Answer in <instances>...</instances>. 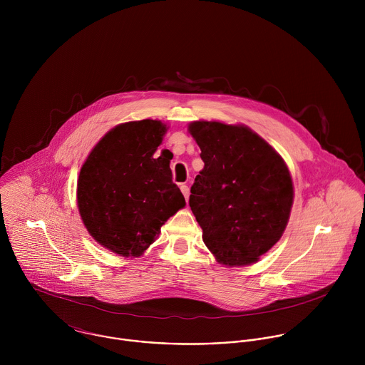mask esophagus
Here are the masks:
<instances>
[{
    "instance_id": "1",
    "label": "esophagus",
    "mask_w": 365,
    "mask_h": 365,
    "mask_svg": "<svg viewBox=\"0 0 365 365\" xmlns=\"http://www.w3.org/2000/svg\"><path fill=\"white\" fill-rule=\"evenodd\" d=\"M180 188H181V192H182V195L185 197V200H188V197H190V188H188V185L182 184Z\"/></svg>"
}]
</instances>
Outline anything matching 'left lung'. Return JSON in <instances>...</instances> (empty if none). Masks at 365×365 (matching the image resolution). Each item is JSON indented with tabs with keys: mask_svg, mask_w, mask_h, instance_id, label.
Masks as SVG:
<instances>
[{
	"mask_svg": "<svg viewBox=\"0 0 365 365\" xmlns=\"http://www.w3.org/2000/svg\"><path fill=\"white\" fill-rule=\"evenodd\" d=\"M188 130L205 163L190 195L204 243L225 265L256 262L289 219L294 187L285 161L245 125L197 120Z\"/></svg>",
	"mask_w": 365,
	"mask_h": 365,
	"instance_id": "obj_1",
	"label": "left lung"
}]
</instances>
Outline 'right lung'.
<instances>
[{"mask_svg":"<svg viewBox=\"0 0 365 365\" xmlns=\"http://www.w3.org/2000/svg\"><path fill=\"white\" fill-rule=\"evenodd\" d=\"M165 132L167 126L153 119L120 123L80 170L81 219L97 243L119 256H142L167 219L185 207L170 161L155 157Z\"/></svg>","mask_w":365,"mask_h":365,"instance_id":"right-lung-1","label":"right lung"}]
</instances>
